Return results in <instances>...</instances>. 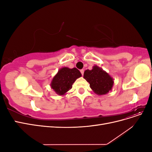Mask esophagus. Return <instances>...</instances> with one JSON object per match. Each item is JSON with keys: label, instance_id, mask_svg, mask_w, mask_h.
Here are the masks:
<instances>
[{"label": "esophagus", "instance_id": "esophagus-1", "mask_svg": "<svg viewBox=\"0 0 152 152\" xmlns=\"http://www.w3.org/2000/svg\"><path fill=\"white\" fill-rule=\"evenodd\" d=\"M84 69H82V70H80V73H82V75H84Z\"/></svg>", "mask_w": 152, "mask_h": 152}]
</instances>
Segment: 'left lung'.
I'll return each instance as SVG.
<instances>
[{
    "label": "left lung",
    "mask_w": 152,
    "mask_h": 152,
    "mask_svg": "<svg viewBox=\"0 0 152 152\" xmlns=\"http://www.w3.org/2000/svg\"><path fill=\"white\" fill-rule=\"evenodd\" d=\"M84 78L89 82L90 87L98 95L107 94L111 91L113 85V79L102 68L94 66L92 70H86Z\"/></svg>",
    "instance_id": "left-lung-1"
}]
</instances>
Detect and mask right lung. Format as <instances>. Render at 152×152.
I'll use <instances>...</instances> for the list:
<instances>
[{
	"label": "right lung",
	"instance_id": "add662e5",
	"mask_svg": "<svg viewBox=\"0 0 152 152\" xmlns=\"http://www.w3.org/2000/svg\"><path fill=\"white\" fill-rule=\"evenodd\" d=\"M81 76V73L76 68L63 67L58 70L50 85L55 93L63 96L72 89V85L76 79Z\"/></svg>",
	"mask_w": 152,
	"mask_h": 152
}]
</instances>
